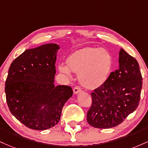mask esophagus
<instances>
[{"label": "esophagus", "instance_id": "34e87169", "mask_svg": "<svg viewBox=\"0 0 148 148\" xmlns=\"http://www.w3.org/2000/svg\"><path fill=\"white\" fill-rule=\"evenodd\" d=\"M81 92V89L79 87H74V89H73L74 94H77V93H79V92Z\"/></svg>", "mask_w": 148, "mask_h": 148}]
</instances>
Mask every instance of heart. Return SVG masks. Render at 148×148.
<instances>
[{
  "instance_id": "obj_1",
  "label": "heart",
  "mask_w": 148,
  "mask_h": 148,
  "mask_svg": "<svg viewBox=\"0 0 148 148\" xmlns=\"http://www.w3.org/2000/svg\"><path fill=\"white\" fill-rule=\"evenodd\" d=\"M67 66H59L62 73L71 75V71L77 74L83 87L94 89L101 87L108 78L113 66V59L104 48L84 47L78 49L66 59Z\"/></svg>"
}]
</instances>
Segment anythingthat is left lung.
I'll return each instance as SVG.
<instances>
[{
    "mask_svg": "<svg viewBox=\"0 0 148 148\" xmlns=\"http://www.w3.org/2000/svg\"><path fill=\"white\" fill-rule=\"evenodd\" d=\"M142 80L136 59L121 49L119 69L91 94L92 104L87 114L89 125L110 129L122 123L139 105Z\"/></svg>",
    "mask_w": 148,
    "mask_h": 148,
    "instance_id": "8db88e82",
    "label": "left lung"
}]
</instances>
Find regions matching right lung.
Here are the masks:
<instances>
[{"label": "right lung", "mask_w": 148, "mask_h": 148, "mask_svg": "<svg viewBox=\"0 0 148 148\" xmlns=\"http://www.w3.org/2000/svg\"><path fill=\"white\" fill-rule=\"evenodd\" d=\"M54 43L26 49L11 64L5 81L6 101L11 113L35 130L53 127L60 120L72 88L54 85L56 54Z\"/></svg>", "instance_id": "1"}]
</instances>
